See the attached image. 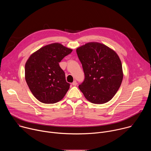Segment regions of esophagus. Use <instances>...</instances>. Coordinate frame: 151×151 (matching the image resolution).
Listing matches in <instances>:
<instances>
[{
    "instance_id": "obj_1",
    "label": "esophagus",
    "mask_w": 151,
    "mask_h": 151,
    "mask_svg": "<svg viewBox=\"0 0 151 151\" xmlns=\"http://www.w3.org/2000/svg\"><path fill=\"white\" fill-rule=\"evenodd\" d=\"M77 82L76 81H74L73 82H72V85H73V86H76V85H77Z\"/></svg>"
}]
</instances>
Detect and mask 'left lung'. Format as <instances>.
Returning a JSON list of instances; mask_svg holds the SVG:
<instances>
[{
  "mask_svg": "<svg viewBox=\"0 0 151 151\" xmlns=\"http://www.w3.org/2000/svg\"><path fill=\"white\" fill-rule=\"evenodd\" d=\"M85 79L79 88L94 104L110 101L119 88L123 79L122 63L112 49L98 42H89L76 49Z\"/></svg>",
  "mask_w": 151,
  "mask_h": 151,
  "instance_id": "1",
  "label": "left lung"
}]
</instances>
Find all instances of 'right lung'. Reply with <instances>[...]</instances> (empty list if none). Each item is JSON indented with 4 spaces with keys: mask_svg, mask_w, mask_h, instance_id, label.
<instances>
[{
    "mask_svg": "<svg viewBox=\"0 0 151 151\" xmlns=\"http://www.w3.org/2000/svg\"><path fill=\"white\" fill-rule=\"evenodd\" d=\"M72 50L54 43L32 54L25 65V79L33 95L40 102L53 104L61 100L69 89L65 73L59 66Z\"/></svg>",
    "mask_w": 151,
    "mask_h": 151,
    "instance_id": "right-lung-1",
    "label": "right lung"
}]
</instances>
